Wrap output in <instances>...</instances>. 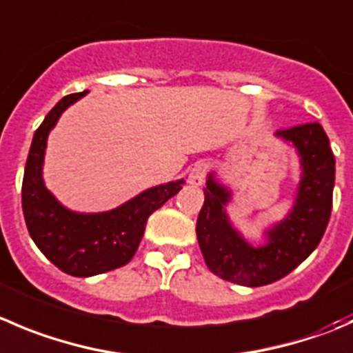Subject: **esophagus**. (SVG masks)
<instances>
[{
  "instance_id": "esophagus-1",
  "label": "esophagus",
  "mask_w": 353,
  "mask_h": 353,
  "mask_svg": "<svg viewBox=\"0 0 353 353\" xmlns=\"http://www.w3.org/2000/svg\"><path fill=\"white\" fill-rule=\"evenodd\" d=\"M205 174H207V165L203 162L194 163L193 169L190 170V176H188V183L191 186H201L205 183Z\"/></svg>"
}]
</instances>
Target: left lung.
<instances>
[{
    "mask_svg": "<svg viewBox=\"0 0 353 353\" xmlns=\"http://www.w3.org/2000/svg\"><path fill=\"white\" fill-rule=\"evenodd\" d=\"M299 155L300 179L288 214L262 231L263 241L252 245L231 222L228 205L232 191L207 176L205 201L196 221V238L207 268L219 278L241 286H263L285 278L317 248L333 207L334 155L317 122L276 132Z\"/></svg>",
    "mask_w": 353,
    "mask_h": 353,
    "instance_id": "obj_1",
    "label": "left lung"
}]
</instances>
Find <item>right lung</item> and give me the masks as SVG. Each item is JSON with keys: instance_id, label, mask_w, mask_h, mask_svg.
<instances>
[{"instance_id": "add662e5", "label": "right lung", "mask_w": 353, "mask_h": 353, "mask_svg": "<svg viewBox=\"0 0 353 353\" xmlns=\"http://www.w3.org/2000/svg\"><path fill=\"white\" fill-rule=\"evenodd\" d=\"M88 91L61 98L34 132L22 183L27 229L50 262L75 278H90L125 265L134 256L150 215L183 190L184 179L148 188L107 212H75L61 205L43 177L48 136L58 119Z\"/></svg>"}]
</instances>
